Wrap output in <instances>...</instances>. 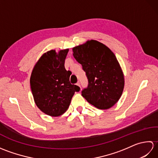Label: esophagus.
<instances>
[{
    "mask_svg": "<svg viewBox=\"0 0 158 158\" xmlns=\"http://www.w3.org/2000/svg\"><path fill=\"white\" fill-rule=\"evenodd\" d=\"M77 85H78V86L79 87V88H80V87H81V86H80V83H79V82H78V83H77Z\"/></svg>",
    "mask_w": 158,
    "mask_h": 158,
    "instance_id": "1",
    "label": "esophagus"
}]
</instances>
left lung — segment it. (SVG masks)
I'll return each mask as SVG.
<instances>
[{"instance_id": "obj_1", "label": "left lung", "mask_w": 158, "mask_h": 158, "mask_svg": "<svg viewBox=\"0 0 158 158\" xmlns=\"http://www.w3.org/2000/svg\"><path fill=\"white\" fill-rule=\"evenodd\" d=\"M74 58L81 64L88 79L81 95L99 109L115 105L122 94L124 75L118 60L108 47L90 40L73 48Z\"/></svg>"}]
</instances>
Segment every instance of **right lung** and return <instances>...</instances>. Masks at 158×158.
<instances>
[{
	"label": "right lung",
	"instance_id": "1",
	"mask_svg": "<svg viewBox=\"0 0 158 158\" xmlns=\"http://www.w3.org/2000/svg\"><path fill=\"white\" fill-rule=\"evenodd\" d=\"M69 49L43 53L31 73L30 83L35 102L42 112L52 117L64 113L75 92L80 88L70 83L71 75L65 69Z\"/></svg>",
	"mask_w": 158,
	"mask_h": 158
}]
</instances>
